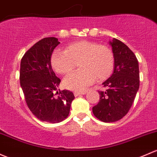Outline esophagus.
<instances>
[{
	"mask_svg": "<svg viewBox=\"0 0 157 157\" xmlns=\"http://www.w3.org/2000/svg\"><path fill=\"white\" fill-rule=\"evenodd\" d=\"M74 95H75V96L77 97V96H78V95H85L86 92L85 91H83V92H74Z\"/></svg>",
	"mask_w": 157,
	"mask_h": 157,
	"instance_id": "1",
	"label": "esophagus"
}]
</instances>
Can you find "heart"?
I'll use <instances>...</instances> for the list:
<instances>
[{
	"mask_svg": "<svg viewBox=\"0 0 157 157\" xmlns=\"http://www.w3.org/2000/svg\"><path fill=\"white\" fill-rule=\"evenodd\" d=\"M79 64L80 69L64 79L68 90L83 91L95 82L106 80L114 67V56L111 49L95 42L83 40L72 43L65 51L56 50L51 56V65L61 74L71 72Z\"/></svg>",
	"mask_w": 157,
	"mask_h": 157,
	"instance_id": "obj_1",
	"label": "heart"
}]
</instances>
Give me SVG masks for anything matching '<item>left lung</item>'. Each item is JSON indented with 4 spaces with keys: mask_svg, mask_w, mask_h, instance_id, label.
I'll return each mask as SVG.
<instances>
[{
    "mask_svg": "<svg viewBox=\"0 0 157 157\" xmlns=\"http://www.w3.org/2000/svg\"><path fill=\"white\" fill-rule=\"evenodd\" d=\"M114 56L113 72L98 91L100 100L92 108L95 117L105 123L120 120L128 113L139 89V67L135 54L125 44L113 38L109 41Z\"/></svg>",
    "mask_w": 157,
    "mask_h": 157,
    "instance_id": "left-lung-1",
    "label": "left lung"
}]
</instances>
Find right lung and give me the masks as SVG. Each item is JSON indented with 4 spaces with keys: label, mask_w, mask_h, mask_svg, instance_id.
<instances>
[{
    "label": "right lung",
    "mask_w": 157,
    "mask_h": 157,
    "mask_svg": "<svg viewBox=\"0 0 157 157\" xmlns=\"http://www.w3.org/2000/svg\"><path fill=\"white\" fill-rule=\"evenodd\" d=\"M59 44L53 37L40 40L25 53L20 64V85L28 107L40 120L51 123L67 117L74 99L67 90L59 92L58 97L54 94L61 80L52 70L51 56Z\"/></svg>",
    "instance_id": "1"
}]
</instances>
